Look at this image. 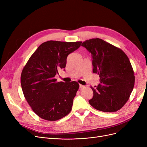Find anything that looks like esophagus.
<instances>
[{
	"label": "esophagus",
	"mask_w": 147,
	"mask_h": 147,
	"mask_svg": "<svg viewBox=\"0 0 147 147\" xmlns=\"http://www.w3.org/2000/svg\"><path fill=\"white\" fill-rule=\"evenodd\" d=\"M79 87H80V88H84V86H83V85H82V84H79Z\"/></svg>",
	"instance_id": "1"
}]
</instances>
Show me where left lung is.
<instances>
[{"label":"left lung","instance_id":"1","mask_svg":"<svg viewBox=\"0 0 147 147\" xmlns=\"http://www.w3.org/2000/svg\"><path fill=\"white\" fill-rule=\"evenodd\" d=\"M82 46L91 53L93 73L100 78L98 86L90 87L94 96L89 104L104 112L119 110L128 101L135 84L134 71L126 54L99 38L84 41Z\"/></svg>","mask_w":147,"mask_h":147}]
</instances>
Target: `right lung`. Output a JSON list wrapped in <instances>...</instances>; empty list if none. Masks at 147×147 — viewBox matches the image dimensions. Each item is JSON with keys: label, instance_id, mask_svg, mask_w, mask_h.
<instances>
[{"label": "right lung", "instance_id": "1", "mask_svg": "<svg viewBox=\"0 0 147 147\" xmlns=\"http://www.w3.org/2000/svg\"><path fill=\"white\" fill-rule=\"evenodd\" d=\"M82 42L49 40L42 43L22 69L21 84L24 97L40 118L56 121L71 110L79 83L57 82L58 69L65 68L67 58Z\"/></svg>", "mask_w": 147, "mask_h": 147}]
</instances>
